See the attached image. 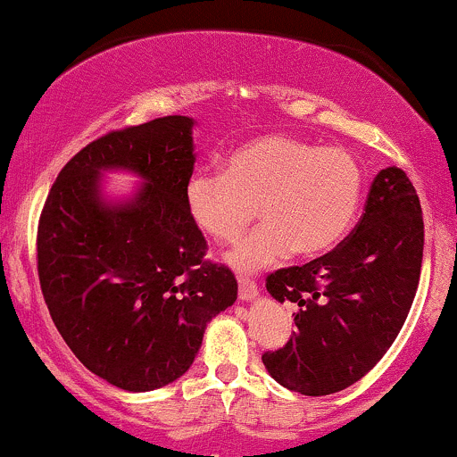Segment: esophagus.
I'll return each mask as SVG.
<instances>
[{"label":"esophagus","mask_w":457,"mask_h":457,"mask_svg":"<svg viewBox=\"0 0 457 457\" xmlns=\"http://www.w3.org/2000/svg\"><path fill=\"white\" fill-rule=\"evenodd\" d=\"M237 283H239V298H242V301H253V298H257L259 289L253 278L246 277V274H239Z\"/></svg>","instance_id":"esophagus-1"}]
</instances>
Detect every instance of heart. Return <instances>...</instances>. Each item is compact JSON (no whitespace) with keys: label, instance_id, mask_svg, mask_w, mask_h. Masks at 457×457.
Returning a JSON list of instances; mask_svg holds the SVG:
<instances>
[{"label":"heart","instance_id":"b5f03b06","mask_svg":"<svg viewBox=\"0 0 457 457\" xmlns=\"http://www.w3.org/2000/svg\"><path fill=\"white\" fill-rule=\"evenodd\" d=\"M361 194V170L345 148H320L292 135H263L224 156L222 170H195L185 209L213 242H230L254 207L263 224L228 250L227 262L259 270L289 253L316 257L346 233Z\"/></svg>","mask_w":457,"mask_h":457}]
</instances>
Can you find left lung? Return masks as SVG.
Returning a JSON list of instances; mask_svg holds the SVG:
<instances>
[{
  "instance_id": "obj_1",
  "label": "left lung",
  "mask_w": 457,
  "mask_h": 457,
  "mask_svg": "<svg viewBox=\"0 0 457 457\" xmlns=\"http://www.w3.org/2000/svg\"><path fill=\"white\" fill-rule=\"evenodd\" d=\"M423 211L399 168L372 180L360 222L331 253L266 278L278 303H292L296 333L262 355L283 387L325 396L360 381L399 336L423 263Z\"/></svg>"
}]
</instances>
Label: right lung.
<instances>
[{"label": "right lung", "instance_id": "1", "mask_svg": "<svg viewBox=\"0 0 457 457\" xmlns=\"http://www.w3.org/2000/svg\"><path fill=\"white\" fill-rule=\"evenodd\" d=\"M194 120L168 115L91 141L61 170L38 220V281L73 355L129 392L189 370L207 322L237 301L227 266L204 259L183 189L194 171ZM145 185L106 201L101 171Z\"/></svg>", "mask_w": 457, "mask_h": 457}]
</instances>
